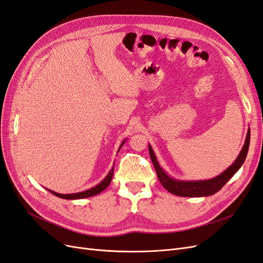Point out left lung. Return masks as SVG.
Segmentation results:
<instances>
[{"label":"left lung","instance_id":"8db88e82","mask_svg":"<svg viewBox=\"0 0 263 263\" xmlns=\"http://www.w3.org/2000/svg\"><path fill=\"white\" fill-rule=\"evenodd\" d=\"M249 144H250V129H248V133H247L245 145L240 151L239 156H238L236 160L234 161V163L224 172L220 173L218 177L210 179V180H203V181H179L176 179H172L164 172V170L161 168L160 164H159L154 150L150 145L148 146V148H149V155L151 158V161L154 163L158 179L160 181L162 186L165 190H168V192L178 196L200 197V196H210L218 192V191L233 178L234 174L240 169V166L243 164L246 160V157H247V154H248V149H249Z\"/></svg>","mask_w":263,"mask_h":263}]
</instances>
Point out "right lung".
<instances>
[{
    "label": "right lung",
    "instance_id": "1",
    "mask_svg": "<svg viewBox=\"0 0 263 263\" xmlns=\"http://www.w3.org/2000/svg\"><path fill=\"white\" fill-rule=\"evenodd\" d=\"M126 141V139L122 142L121 147H119V149L122 148V146L124 145V142ZM118 149V150H119ZM113 172H114V166L112 169H110V171L108 172L107 176L105 177V179L103 180L102 182H100L98 185L93 186L92 189L90 190H86V191H83V192H79V193H73V194H60V193H55L53 192V191L49 190V192L52 193L53 195L58 196V197H61V198H66V200H79V198H85V197H90V196H94L97 195L99 193H101L102 191H104L108 185L110 181H112V178H113Z\"/></svg>",
    "mask_w": 263,
    "mask_h": 263
}]
</instances>
